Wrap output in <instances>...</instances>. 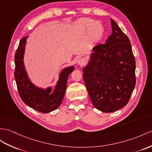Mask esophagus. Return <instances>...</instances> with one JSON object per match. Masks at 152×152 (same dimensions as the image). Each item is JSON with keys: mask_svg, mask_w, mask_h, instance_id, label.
<instances>
[{"mask_svg": "<svg viewBox=\"0 0 152 152\" xmlns=\"http://www.w3.org/2000/svg\"><path fill=\"white\" fill-rule=\"evenodd\" d=\"M77 64L80 66H83L85 64V61L83 58H79L78 61H77Z\"/></svg>", "mask_w": 152, "mask_h": 152, "instance_id": "obj_1", "label": "esophagus"}]
</instances>
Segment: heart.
I'll use <instances>...</instances> for the list:
<instances>
[{"label": "heart", "mask_w": 152, "mask_h": 152, "mask_svg": "<svg viewBox=\"0 0 152 152\" xmlns=\"http://www.w3.org/2000/svg\"><path fill=\"white\" fill-rule=\"evenodd\" d=\"M77 27L82 31L90 30L91 39L97 41L101 37L103 33V27L99 22H95L90 18H83L77 22Z\"/></svg>", "instance_id": "heart-1"}]
</instances>
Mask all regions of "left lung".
<instances>
[{
  "label": "left lung",
  "mask_w": 152,
  "mask_h": 152,
  "mask_svg": "<svg viewBox=\"0 0 152 152\" xmlns=\"http://www.w3.org/2000/svg\"><path fill=\"white\" fill-rule=\"evenodd\" d=\"M112 33L105 44L93 48L83 79L95 108L105 113L115 112L128 104L134 91L135 61L130 41L111 18Z\"/></svg>",
  "instance_id": "left-lung-1"
}]
</instances>
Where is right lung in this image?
<instances>
[{"instance_id": "obj_1", "label": "right lung", "mask_w": 152, "mask_h": 152, "mask_svg": "<svg viewBox=\"0 0 152 152\" xmlns=\"http://www.w3.org/2000/svg\"><path fill=\"white\" fill-rule=\"evenodd\" d=\"M28 37V36L25 37L20 40L15 54V79L18 94L25 104L40 113H47L60 106L65 94L68 78L74 67L70 66L62 70L53 91L51 87L44 90L35 86L28 78L23 61Z\"/></svg>"}]
</instances>
